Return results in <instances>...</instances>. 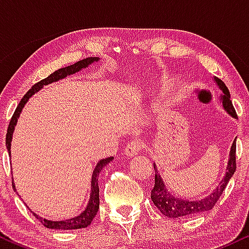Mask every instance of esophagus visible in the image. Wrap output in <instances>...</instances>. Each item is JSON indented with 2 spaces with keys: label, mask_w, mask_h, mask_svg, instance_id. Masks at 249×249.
Returning <instances> with one entry per match:
<instances>
[{
  "label": "esophagus",
  "mask_w": 249,
  "mask_h": 249,
  "mask_svg": "<svg viewBox=\"0 0 249 249\" xmlns=\"http://www.w3.org/2000/svg\"><path fill=\"white\" fill-rule=\"evenodd\" d=\"M142 148H144V142L139 141H132L128 142L126 147H125V154L130 157V158H132V157L137 156V154L141 152Z\"/></svg>",
  "instance_id": "obj_1"
}]
</instances>
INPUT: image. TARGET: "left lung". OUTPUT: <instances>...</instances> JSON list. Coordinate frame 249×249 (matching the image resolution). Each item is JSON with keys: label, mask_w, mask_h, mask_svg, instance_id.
<instances>
[{"label": "left lung", "mask_w": 249, "mask_h": 249, "mask_svg": "<svg viewBox=\"0 0 249 249\" xmlns=\"http://www.w3.org/2000/svg\"><path fill=\"white\" fill-rule=\"evenodd\" d=\"M215 82L218 83L219 88L221 89L224 96L221 97L222 105L224 108L230 113L231 116L234 118H238V115L235 112V108H234L232 101H231V95L230 91H228L227 87L225 85V83L219 78H214ZM236 142H234L232 147H231V153H230V160H228L227 165V172L225 174V178L221 180L220 185L215 190L213 191V193H211L207 198L201 199V200H186L181 198H177V196H172V193H170L167 191V188L165 187L164 182L160 178V176L158 174L156 165L153 164L154 172V187L151 191V199H152L154 206L158 208L160 212L164 214L165 216L168 218H179V216H191L196 215V214L206 212V211L212 210L215 206L216 201H218L220 196H221L222 192L227 186L228 181L232 178L234 172L236 170Z\"/></svg>", "instance_id": "1"}]
</instances>
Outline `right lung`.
Listing matches in <instances>:
<instances>
[{"label":"right lung","mask_w":249,"mask_h":249,"mask_svg":"<svg viewBox=\"0 0 249 249\" xmlns=\"http://www.w3.org/2000/svg\"><path fill=\"white\" fill-rule=\"evenodd\" d=\"M97 61H98V58H97V57H88V58L82 59V61L77 62L72 65H69V67H65V68H62V69L56 70L55 72L51 73L50 76L47 77V78L42 79L41 82L36 83V84L34 85V87L31 88L27 93H25V95L23 96V98H22L21 102H19V104L17 105L15 112H14V115L10 119L9 126H8L7 136H5V145H7L8 152L10 153V145H11L10 142H11V137H13L14 128H15L17 118L19 117V113H21L22 108L24 107L25 103L28 102V99H29L30 97L34 95V93L37 92V91H38L39 89L43 87V85L50 84V83L64 78V77H67L68 75H72V73L77 72V71L82 70L83 68H87L88 65H90L92 62H97ZM112 159H113L112 157H110V158L102 159V160L97 164L95 170H93L92 179H91L90 200H89V204H88L87 208H85V210L83 211V213L79 214L78 216H76V218H72V219H69V220H62V221H50V220L41 218V216H38L35 213H33L34 216L38 219L39 221L43 224V226H45L47 228H53V230H78V228L88 227V226L91 224V221H92L93 218H95V215L99 210V187H98L99 172H101L102 168L104 167L107 162H110L111 160H112ZM13 187H14V190L16 191L14 182H13Z\"/></svg>","instance_id":"obj_1"}]
</instances>
